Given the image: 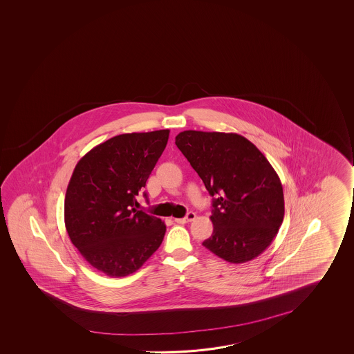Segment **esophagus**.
I'll return each mask as SVG.
<instances>
[{"instance_id":"1","label":"esophagus","mask_w":354,"mask_h":354,"mask_svg":"<svg viewBox=\"0 0 354 354\" xmlns=\"http://www.w3.org/2000/svg\"><path fill=\"white\" fill-rule=\"evenodd\" d=\"M195 218H196V214H194V212H189L184 218H174V221L178 222V223H187V222H192Z\"/></svg>"}]
</instances>
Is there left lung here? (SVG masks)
<instances>
[{
  "label": "left lung",
  "mask_w": 354,
  "mask_h": 354,
  "mask_svg": "<svg viewBox=\"0 0 354 354\" xmlns=\"http://www.w3.org/2000/svg\"><path fill=\"white\" fill-rule=\"evenodd\" d=\"M175 145L214 196V232L203 247L234 264L261 254L285 211L283 186L267 158L237 133L184 131Z\"/></svg>",
  "instance_id": "8db88e82"
}]
</instances>
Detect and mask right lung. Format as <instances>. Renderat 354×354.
I'll return each instance as SVG.
<instances>
[{"mask_svg": "<svg viewBox=\"0 0 354 354\" xmlns=\"http://www.w3.org/2000/svg\"><path fill=\"white\" fill-rule=\"evenodd\" d=\"M168 138L169 129L120 134L86 153L73 171L65 194V227L80 254L107 277L137 272L162 244L167 227L136 209V197Z\"/></svg>", "mask_w": 354, "mask_h": 354, "instance_id": "obj_1", "label": "right lung"}]
</instances>
